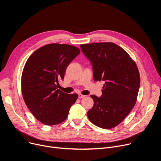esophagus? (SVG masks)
<instances>
[{"instance_id": "1", "label": "esophagus", "mask_w": 161, "mask_h": 161, "mask_svg": "<svg viewBox=\"0 0 161 161\" xmlns=\"http://www.w3.org/2000/svg\"><path fill=\"white\" fill-rule=\"evenodd\" d=\"M85 97V96H84V95H82V94H78V98H79V99H81V98H83V97Z\"/></svg>"}]
</instances>
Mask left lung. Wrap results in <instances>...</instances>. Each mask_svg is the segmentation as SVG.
Instances as JSON below:
<instances>
[{
	"mask_svg": "<svg viewBox=\"0 0 161 161\" xmlns=\"http://www.w3.org/2000/svg\"><path fill=\"white\" fill-rule=\"evenodd\" d=\"M90 61L95 81H104L100 97L92 95L94 106L87 112L90 121L103 129L121 123L134 108L140 85L135 62L117 44L95 42L80 45Z\"/></svg>",
	"mask_w": 161,
	"mask_h": 161,
	"instance_id": "1",
	"label": "left lung"
}]
</instances>
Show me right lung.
<instances>
[{
	"instance_id": "right-lung-1",
	"label": "right lung",
	"mask_w": 161,
	"mask_h": 161,
	"mask_svg": "<svg viewBox=\"0 0 161 161\" xmlns=\"http://www.w3.org/2000/svg\"><path fill=\"white\" fill-rule=\"evenodd\" d=\"M80 53L74 46L50 44L36 50L28 58L21 75V92L35 118L46 125L63 122L78 97L57 88L66 68Z\"/></svg>"
}]
</instances>
